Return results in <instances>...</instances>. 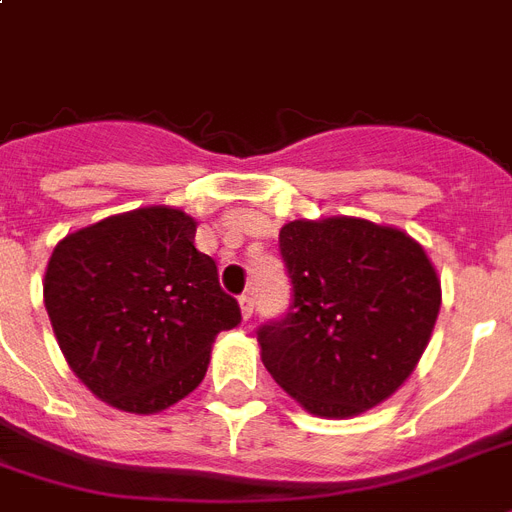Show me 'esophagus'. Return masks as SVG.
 <instances>
[{
  "instance_id": "34e87169",
  "label": "esophagus",
  "mask_w": 512,
  "mask_h": 512,
  "mask_svg": "<svg viewBox=\"0 0 512 512\" xmlns=\"http://www.w3.org/2000/svg\"><path fill=\"white\" fill-rule=\"evenodd\" d=\"M241 303V313H244V319H249L252 316V311H255V295L252 292H244V295L239 297Z\"/></svg>"
}]
</instances>
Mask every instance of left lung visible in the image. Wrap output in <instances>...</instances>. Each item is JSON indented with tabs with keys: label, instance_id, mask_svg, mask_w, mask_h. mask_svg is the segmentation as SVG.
Returning a JSON list of instances; mask_svg holds the SVG:
<instances>
[{
	"label": "left lung",
	"instance_id": "obj_1",
	"mask_svg": "<svg viewBox=\"0 0 512 512\" xmlns=\"http://www.w3.org/2000/svg\"><path fill=\"white\" fill-rule=\"evenodd\" d=\"M279 249L292 303L257 329L265 369L319 417L385 401L417 366L441 308L425 249L358 217L287 223Z\"/></svg>",
	"mask_w": 512,
	"mask_h": 512
}]
</instances>
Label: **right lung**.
<instances>
[{"instance_id":"obj_1","label":"right lung","mask_w":512,"mask_h":512,"mask_svg":"<svg viewBox=\"0 0 512 512\" xmlns=\"http://www.w3.org/2000/svg\"><path fill=\"white\" fill-rule=\"evenodd\" d=\"M193 236L185 212L146 207L52 252L44 305L68 366L100 401L135 414L177 404L204 380L215 337L241 321Z\"/></svg>"}]
</instances>
